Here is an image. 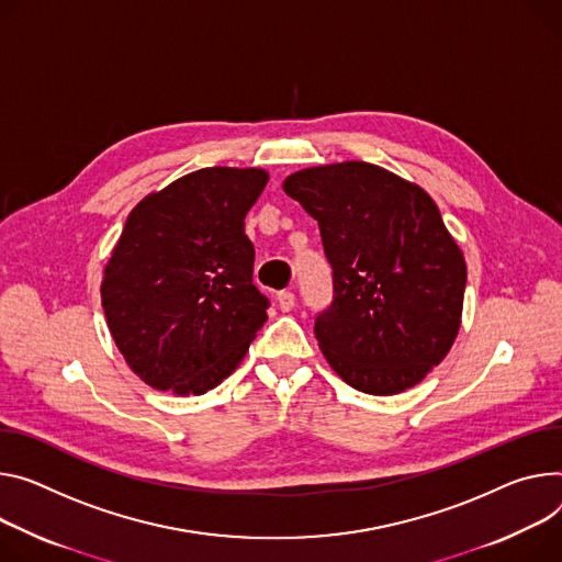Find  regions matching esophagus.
<instances>
[{
  "label": "esophagus",
  "instance_id": "esophagus-1",
  "mask_svg": "<svg viewBox=\"0 0 562 562\" xmlns=\"http://www.w3.org/2000/svg\"><path fill=\"white\" fill-rule=\"evenodd\" d=\"M278 307L282 312H291L295 307V293L293 291H280L278 293Z\"/></svg>",
  "mask_w": 562,
  "mask_h": 562
}]
</instances>
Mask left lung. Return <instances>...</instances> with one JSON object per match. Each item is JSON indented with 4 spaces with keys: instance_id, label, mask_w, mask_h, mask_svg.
<instances>
[{
    "instance_id": "1",
    "label": "left lung",
    "mask_w": 562,
    "mask_h": 562,
    "mask_svg": "<svg viewBox=\"0 0 562 562\" xmlns=\"http://www.w3.org/2000/svg\"><path fill=\"white\" fill-rule=\"evenodd\" d=\"M321 228L331 302L314 334L334 372L368 394L419 383L448 353L462 318L467 265L435 201L363 161L284 181Z\"/></svg>"
}]
</instances>
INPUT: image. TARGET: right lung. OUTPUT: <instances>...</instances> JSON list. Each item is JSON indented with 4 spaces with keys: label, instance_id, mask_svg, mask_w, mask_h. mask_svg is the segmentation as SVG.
<instances>
[{
    "label": "right lung",
    "instance_id": "1",
    "mask_svg": "<svg viewBox=\"0 0 562 562\" xmlns=\"http://www.w3.org/2000/svg\"><path fill=\"white\" fill-rule=\"evenodd\" d=\"M265 170L203 168L147 194L105 269L103 310L127 366L149 387L203 394L244 359L267 321L244 217Z\"/></svg>",
    "mask_w": 562,
    "mask_h": 562
}]
</instances>
